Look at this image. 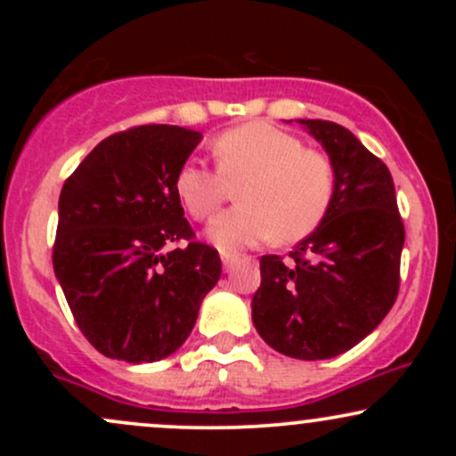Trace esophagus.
<instances>
[{
	"mask_svg": "<svg viewBox=\"0 0 456 456\" xmlns=\"http://www.w3.org/2000/svg\"><path fill=\"white\" fill-rule=\"evenodd\" d=\"M221 259H223L224 270H232L235 261H238V255H235V253H227V250H223V253H221Z\"/></svg>",
	"mask_w": 456,
	"mask_h": 456,
	"instance_id": "obj_1",
	"label": "esophagus"
}]
</instances>
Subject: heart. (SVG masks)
Instances as JSON below:
<instances>
[{
  "instance_id": "b5f03b06",
  "label": "heart",
  "mask_w": 456,
  "mask_h": 456,
  "mask_svg": "<svg viewBox=\"0 0 456 456\" xmlns=\"http://www.w3.org/2000/svg\"><path fill=\"white\" fill-rule=\"evenodd\" d=\"M216 167L186 160L175 192L195 221H208L240 184V206L210 224L221 248H240L279 238H305L326 216L334 197V167L328 156L306 150L296 134L268 122L224 130L212 143Z\"/></svg>"
}]
</instances>
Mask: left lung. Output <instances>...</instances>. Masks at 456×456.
I'll return each instance as SVG.
<instances>
[{"label": "left lung", "instance_id": "8db88e82", "mask_svg": "<svg viewBox=\"0 0 456 456\" xmlns=\"http://www.w3.org/2000/svg\"><path fill=\"white\" fill-rule=\"evenodd\" d=\"M326 148L334 167V197L326 216L281 255L259 259L261 285L253 323L279 354L328 360L358 345L379 326L399 296L405 227L388 167L347 128L300 119Z\"/></svg>", "mask_w": 456, "mask_h": 456}]
</instances>
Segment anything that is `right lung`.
I'll use <instances>...</instances> for the list:
<instances>
[{
	"mask_svg": "<svg viewBox=\"0 0 456 456\" xmlns=\"http://www.w3.org/2000/svg\"><path fill=\"white\" fill-rule=\"evenodd\" d=\"M199 141L169 124L122 130L61 186L53 270L78 330L107 358L174 354L221 279L218 250L197 242L175 192Z\"/></svg>",
	"mask_w": 456,
	"mask_h": 456,
	"instance_id": "add662e5",
	"label": "right lung"
}]
</instances>
